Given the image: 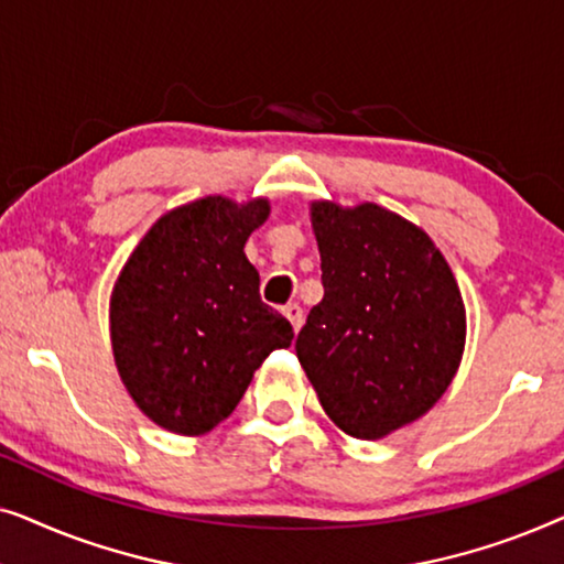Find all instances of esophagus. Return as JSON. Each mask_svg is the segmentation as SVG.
<instances>
[{
    "mask_svg": "<svg viewBox=\"0 0 564 564\" xmlns=\"http://www.w3.org/2000/svg\"><path fill=\"white\" fill-rule=\"evenodd\" d=\"M284 318L292 323V328L300 330V326H303V307H300L297 303L284 305Z\"/></svg>",
    "mask_w": 564,
    "mask_h": 564,
    "instance_id": "obj_1",
    "label": "esophagus"
}]
</instances>
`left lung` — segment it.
I'll use <instances>...</instances> for the list:
<instances>
[{"instance_id": "left-lung-1", "label": "left lung", "mask_w": 564, "mask_h": 564, "mask_svg": "<svg viewBox=\"0 0 564 564\" xmlns=\"http://www.w3.org/2000/svg\"><path fill=\"white\" fill-rule=\"evenodd\" d=\"M323 300L295 351L344 434L382 438L419 421L457 375L467 338L459 284L415 223L375 203H311Z\"/></svg>"}]
</instances>
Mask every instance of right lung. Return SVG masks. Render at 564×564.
<instances>
[{
  "label": "right lung",
  "instance_id": "1",
  "mask_svg": "<svg viewBox=\"0 0 564 564\" xmlns=\"http://www.w3.org/2000/svg\"><path fill=\"white\" fill-rule=\"evenodd\" d=\"M269 199L210 195L153 223L120 269L110 341L120 380L156 426L203 436L226 421L292 326L261 303L243 246Z\"/></svg>",
  "mask_w": 564,
  "mask_h": 564
}]
</instances>
